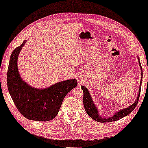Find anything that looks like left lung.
<instances>
[{
    "label": "left lung",
    "instance_id": "1",
    "mask_svg": "<svg viewBox=\"0 0 148 148\" xmlns=\"http://www.w3.org/2000/svg\"><path fill=\"white\" fill-rule=\"evenodd\" d=\"M138 60L139 62V65H140V66H141V82H142V78H143L142 67H141L140 60H139V58H138ZM141 86V85L140 84V87H139V94H138V96H137L136 100H135V102L133 103L131 106L127 107V108H126L123 109V110L118 111V112H116V113H115V114H114V116L109 117V118H108V119L102 118V117H101L100 115L98 114V109H97L96 106H95L94 103L93 102L92 97H91V96H90V92H89L88 90L86 88V87L82 86L81 88H82V89L83 90V92H84V105L85 110H86L87 114H88L89 116L91 117V118L93 119L96 121H98V122L109 123V122H112V121L119 120V119H122L124 116H127V115H128L129 114H130V113L135 108L137 104H138L139 96H140Z\"/></svg>",
    "mask_w": 148,
    "mask_h": 148
}]
</instances>
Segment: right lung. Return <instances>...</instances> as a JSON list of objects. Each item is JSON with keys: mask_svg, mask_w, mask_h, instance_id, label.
<instances>
[{"mask_svg": "<svg viewBox=\"0 0 148 148\" xmlns=\"http://www.w3.org/2000/svg\"><path fill=\"white\" fill-rule=\"evenodd\" d=\"M25 40L12 52L7 71V87L12 100L20 113L26 119L48 121L57 115L63 99L77 86L76 79H69L38 90L28 86L19 75L17 58Z\"/></svg>", "mask_w": 148, "mask_h": 148, "instance_id": "obj_1", "label": "right lung"}]
</instances>
